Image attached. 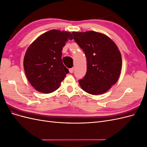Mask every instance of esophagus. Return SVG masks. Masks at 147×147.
<instances>
[{
    "label": "esophagus",
    "mask_w": 147,
    "mask_h": 147,
    "mask_svg": "<svg viewBox=\"0 0 147 147\" xmlns=\"http://www.w3.org/2000/svg\"><path fill=\"white\" fill-rule=\"evenodd\" d=\"M74 68L69 69V72H70V73H73V72H74Z\"/></svg>",
    "instance_id": "esophagus-1"
}]
</instances>
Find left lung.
Wrapping results in <instances>:
<instances>
[{
    "instance_id": "left-lung-1",
    "label": "left lung",
    "mask_w": 147,
    "mask_h": 147,
    "mask_svg": "<svg viewBox=\"0 0 147 147\" xmlns=\"http://www.w3.org/2000/svg\"><path fill=\"white\" fill-rule=\"evenodd\" d=\"M72 35L87 61L86 74L78 80L80 85L93 95L107 91L121 72L122 58L116 44L105 35L94 31L73 32Z\"/></svg>"
}]
</instances>
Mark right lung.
<instances>
[{
  "label": "right lung",
  "mask_w": 147,
  "mask_h": 147,
  "mask_svg": "<svg viewBox=\"0 0 147 147\" xmlns=\"http://www.w3.org/2000/svg\"><path fill=\"white\" fill-rule=\"evenodd\" d=\"M68 32L53 29L43 34L29 47L24 58V69L35 90L51 93L59 88L69 70L62 61V50L69 40Z\"/></svg>",
  "instance_id": "add662e5"
}]
</instances>
